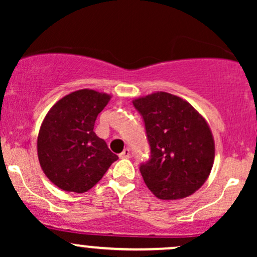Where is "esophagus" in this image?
Returning a JSON list of instances; mask_svg holds the SVG:
<instances>
[{"label":"esophagus","instance_id":"obj_1","mask_svg":"<svg viewBox=\"0 0 257 257\" xmlns=\"http://www.w3.org/2000/svg\"><path fill=\"white\" fill-rule=\"evenodd\" d=\"M131 150L129 149H124L123 150V152L120 153L119 155V158H122V159H124V158H131Z\"/></svg>","mask_w":257,"mask_h":257}]
</instances>
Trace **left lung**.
Returning <instances> with one entry per match:
<instances>
[{"label": "left lung", "mask_w": 257, "mask_h": 257, "mask_svg": "<svg viewBox=\"0 0 257 257\" xmlns=\"http://www.w3.org/2000/svg\"><path fill=\"white\" fill-rule=\"evenodd\" d=\"M145 122L151 158L140 173L159 199L191 196L209 178L215 158L213 133L190 102L166 91L133 100Z\"/></svg>", "instance_id": "8db88e82"}]
</instances>
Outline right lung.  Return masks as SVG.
I'll return each instance as SVG.
<instances>
[{
  "instance_id": "1",
  "label": "right lung",
  "mask_w": 257,
  "mask_h": 257,
  "mask_svg": "<svg viewBox=\"0 0 257 257\" xmlns=\"http://www.w3.org/2000/svg\"><path fill=\"white\" fill-rule=\"evenodd\" d=\"M110 99V94L79 89L55 102L44 117L38 161L49 181L63 191L87 192L118 159L94 133L96 117Z\"/></svg>"
}]
</instances>
